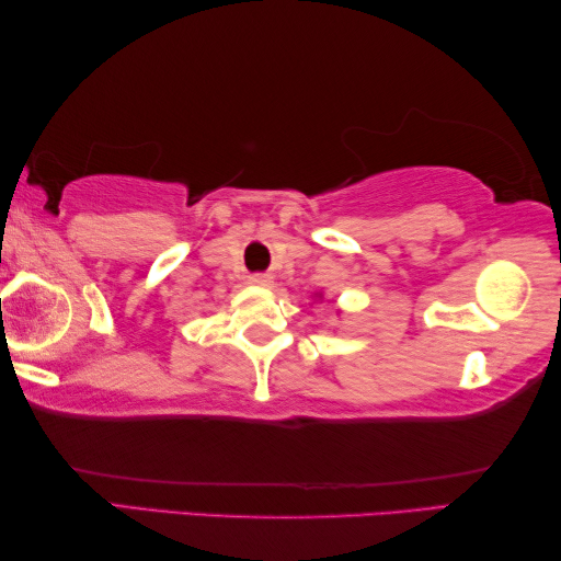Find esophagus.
I'll return each mask as SVG.
<instances>
[{"label": "esophagus", "mask_w": 561, "mask_h": 561, "mask_svg": "<svg viewBox=\"0 0 561 561\" xmlns=\"http://www.w3.org/2000/svg\"><path fill=\"white\" fill-rule=\"evenodd\" d=\"M248 280H251L253 286H261V288L273 286V275H271V273H253Z\"/></svg>", "instance_id": "esophagus-1"}]
</instances>
